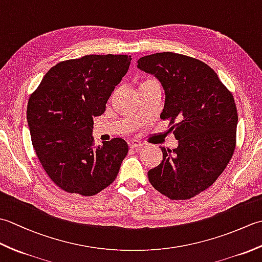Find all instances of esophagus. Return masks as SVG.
Returning a JSON list of instances; mask_svg holds the SVG:
<instances>
[{
  "label": "esophagus",
  "instance_id": "esophagus-1",
  "mask_svg": "<svg viewBox=\"0 0 262 262\" xmlns=\"http://www.w3.org/2000/svg\"><path fill=\"white\" fill-rule=\"evenodd\" d=\"M128 145H129L130 148H140L143 144L136 140H130V141H128Z\"/></svg>",
  "mask_w": 262,
  "mask_h": 262
}]
</instances>
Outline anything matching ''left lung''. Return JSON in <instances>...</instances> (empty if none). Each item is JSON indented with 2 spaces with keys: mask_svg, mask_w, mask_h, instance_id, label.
Listing matches in <instances>:
<instances>
[{
  "mask_svg": "<svg viewBox=\"0 0 262 262\" xmlns=\"http://www.w3.org/2000/svg\"><path fill=\"white\" fill-rule=\"evenodd\" d=\"M137 68L154 75L165 93L161 118L170 119L178 147H162L163 160L147 172L164 196L185 200L204 191L224 171L234 152V98L207 64L176 53L141 57Z\"/></svg>",
  "mask_w": 262,
  "mask_h": 262,
  "instance_id": "1",
  "label": "left lung"
}]
</instances>
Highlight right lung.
<instances>
[{"label":"right lung","instance_id":"add662e5","mask_svg":"<svg viewBox=\"0 0 262 262\" xmlns=\"http://www.w3.org/2000/svg\"><path fill=\"white\" fill-rule=\"evenodd\" d=\"M127 55H86L60 62L42 77L27 107L32 146L54 183L93 196L114 182L128 145L122 138L93 145V118L130 65Z\"/></svg>","mask_w":262,"mask_h":262}]
</instances>
